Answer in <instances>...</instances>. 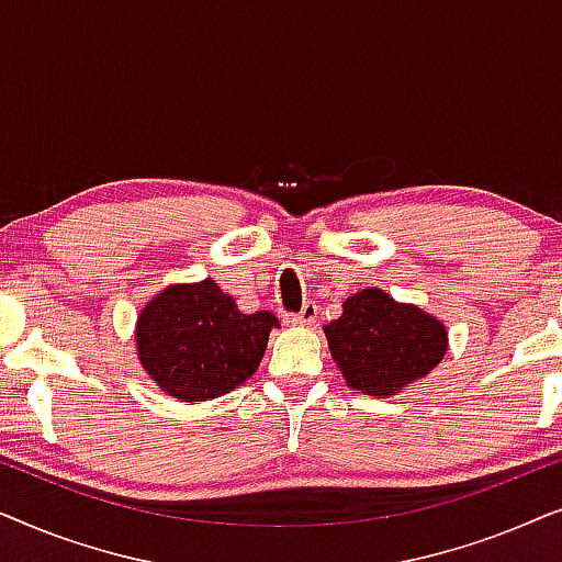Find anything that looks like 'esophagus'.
I'll list each match as a JSON object with an SVG mask.
<instances>
[{
	"mask_svg": "<svg viewBox=\"0 0 562 562\" xmlns=\"http://www.w3.org/2000/svg\"><path fill=\"white\" fill-rule=\"evenodd\" d=\"M314 317H317V304L314 302H304V306L296 314H289V319L294 322V325H302V327L312 325Z\"/></svg>",
	"mask_w": 562,
	"mask_h": 562,
	"instance_id": "obj_1",
	"label": "esophagus"
}]
</instances>
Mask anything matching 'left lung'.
Masks as SVG:
<instances>
[{"label": "left lung", "mask_w": 562, "mask_h": 562, "mask_svg": "<svg viewBox=\"0 0 562 562\" xmlns=\"http://www.w3.org/2000/svg\"><path fill=\"white\" fill-rule=\"evenodd\" d=\"M325 335L348 386L368 396L398 394L432 371L448 350L440 319L419 306L394 302L381 289L350 296Z\"/></svg>", "instance_id": "left-lung-1"}]
</instances>
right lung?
I'll return each mask as SVG.
<instances>
[{"label": "right lung", "instance_id": "right-lung-1", "mask_svg": "<svg viewBox=\"0 0 562 562\" xmlns=\"http://www.w3.org/2000/svg\"><path fill=\"white\" fill-rule=\"evenodd\" d=\"M276 325L271 312L243 314L210 279L171 286L137 317V358L171 396L206 402L256 373Z\"/></svg>", "mask_w": 562, "mask_h": 562}]
</instances>
